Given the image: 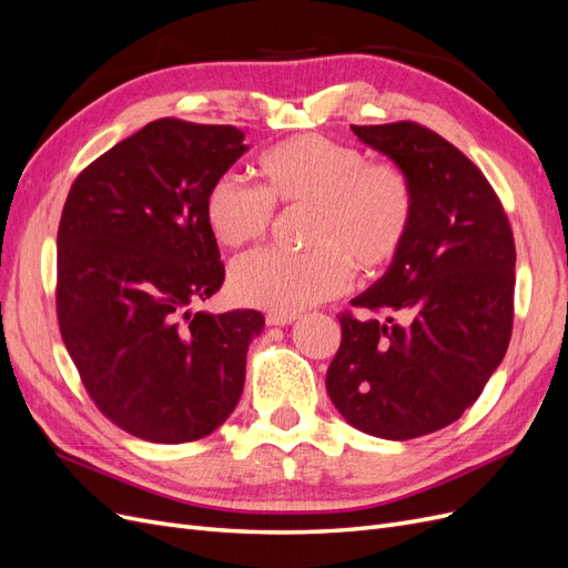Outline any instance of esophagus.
<instances>
[{"label":"esophagus","mask_w":568,"mask_h":568,"mask_svg":"<svg viewBox=\"0 0 568 568\" xmlns=\"http://www.w3.org/2000/svg\"><path fill=\"white\" fill-rule=\"evenodd\" d=\"M265 320L270 326H286L291 322H296V315L294 313H270Z\"/></svg>","instance_id":"obj_1"}]
</instances>
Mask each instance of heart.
<instances>
[{
    "label": "heart",
    "mask_w": 568,
    "mask_h": 568,
    "mask_svg": "<svg viewBox=\"0 0 568 568\" xmlns=\"http://www.w3.org/2000/svg\"><path fill=\"white\" fill-rule=\"evenodd\" d=\"M261 189L232 173L205 192L203 217L225 248L261 242L274 205L303 209L305 253L257 251L236 261L234 296L274 313H298L343 294L353 263L365 272L386 267L400 253L415 215V194L398 165L367 161L359 149L322 134H298L257 161Z\"/></svg>",
    "instance_id": "b5f03b06"
}]
</instances>
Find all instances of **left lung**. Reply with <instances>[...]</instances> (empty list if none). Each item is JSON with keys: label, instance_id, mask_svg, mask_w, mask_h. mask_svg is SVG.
<instances>
[{"label": "left lung", "instance_id": "8db88e82", "mask_svg": "<svg viewBox=\"0 0 568 568\" xmlns=\"http://www.w3.org/2000/svg\"><path fill=\"white\" fill-rule=\"evenodd\" d=\"M407 175L415 215L384 277L341 315L326 390L351 426L409 440L448 426L500 367L514 322L517 248L484 173L417 123L351 125Z\"/></svg>", "mask_w": 568, "mask_h": 568}]
</instances>
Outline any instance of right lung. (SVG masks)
<instances>
[{"mask_svg":"<svg viewBox=\"0 0 568 568\" xmlns=\"http://www.w3.org/2000/svg\"><path fill=\"white\" fill-rule=\"evenodd\" d=\"M244 132L161 118L88 165L59 225L57 313L90 398L123 432L186 443L225 422L246 382L257 311L194 313L225 282L203 217Z\"/></svg>","mask_w":568,"mask_h":568,"instance_id":"obj_1","label":"right lung"}]
</instances>
